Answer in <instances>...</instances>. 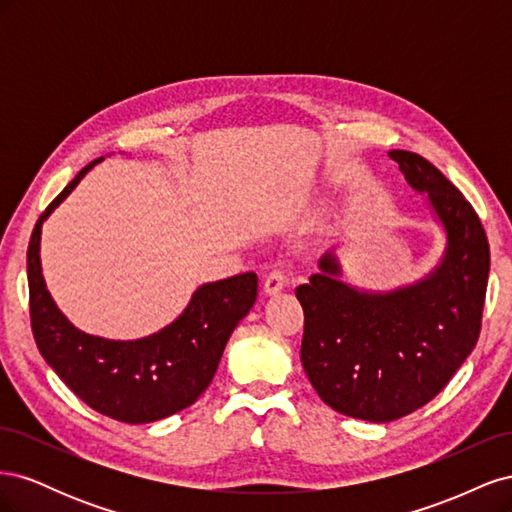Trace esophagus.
<instances>
[{"instance_id":"obj_1","label":"esophagus","mask_w":512,"mask_h":512,"mask_svg":"<svg viewBox=\"0 0 512 512\" xmlns=\"http://www.w3.org/2000/svg\"><path fill=\"white\" fill-rule=\"evenodd\" d=\"M286 284H288V280H286V275H284V271H280V269H273L267 277H265V294H280L284 288H286Z\"/></svg>"}]
</instances>
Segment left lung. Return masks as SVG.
Listing matches in <instances>:
<instances>
[{"label":"left lung","mask_w":512,"mask_h":512,"mask_svg":"<svg viewBox=\"0 0 512 512\" xmlns=\"http://www.w3.org/2000/svg\"><path fill=\"white\" fill-rule=\"evenodd\" d=\"M425 194L444 247L423 277L391 290L346 282L337 247L294 294L303 307L301 363L339 414L389 423L436 397L476 346L489 280V243L476 211L440 170L412 151H389Z\"/></svg>","instance_id":"left-lung-1"}]
</instances>
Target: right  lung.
Returning <instances> with one entry per match:
<instances>
[{"instance_id":"add662e5","label":"right lung","mask_w":512,"mask_h":512,"mask_svg":"<svg viewBox=\"0 0 512 512\" xmlns=\"http://www.w3.org/2000/svg\"><path fill=\"white\" fill-rule=\"evenodd\" d=\"M102 158L89 162L36 222L27 247L32 331L44 361L89 408L115 421L153 423L192 406L211 384L224 348L258 297L256 273L198 286L164 329L138 339L89 335L61 312L40 262L42 224Z\"/></svg>"}]
</instances>
